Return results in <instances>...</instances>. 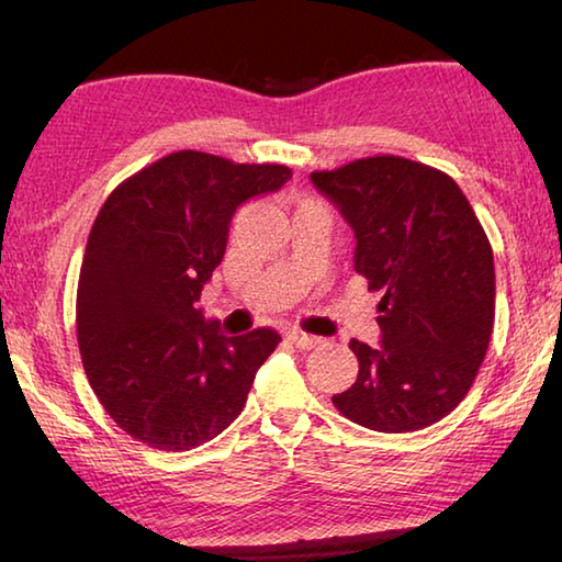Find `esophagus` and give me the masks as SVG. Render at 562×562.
<instances>
[{"label":"esophagus","mask_w":562,"mask_h":562,"mask_svg":"<svg viewBox=\"0 0 562 562\" xmlns=\"http://www.w3.org/2000/svg\"><path fill=\"white\" fill-rule=\"evenodd\" d=\"M288 339L292 341L294 347L297 349H315L317 345H319V337H312V335H307V331H302V329H292V331H288Z\"/></svg>","instance_id":"obj_1"}]
</instances>
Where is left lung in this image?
Returning <instances> with one entry per match:
<instances>
[{
	"mask_svg": "<svg viewBox=\"0 0 562 562\" xmlns=\"http://www.w3.org/2000/svg\"><path fill=\"white\" fill-rule=\"evenodd\" d=\"M312 183L347 217L355 268L382 292V347L351 339L357 382L331 396L372 431L426 429L469 394L486 357L496 272L471 203L451 176L402 156L315 170Z\"/></svg>",
	"mask_w": 562,
	"mask_h": 562,
	"instance_id": "obj_1",
	"label": "left lung"
}]
</instances>
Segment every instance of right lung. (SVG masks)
I'll return each instance as SVG.
<instances>
[{"mask_svg":"<svg viewBox=\"0 0 562 562\" xmlns=\"http://www.w3.org/2000/svg\"><path fill=\"white\" fill-rule=\"evenodd\" d=\"M288 166L178 150L113 188L93 221L76 290V337L101 406L133 439L190 451L225 431L282 337H225L195 307L237 205Z\"/></svg>","mask_w":562,"mask_h":562,"instance_id":"1","label":"right lung"}]
</instances>
